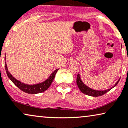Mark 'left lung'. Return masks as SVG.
Masks as SVG:
<instances>
[{
  "label": "left lung",
  "mask_w": 128,
  "mask_h": 128,
  "mask_svg": "<svg viewBox=\"0 0 128 128\" xmlns=\"http://www.w3.org/2000/svg\"><path fill=\"white\" fill-rule=\"evenodd\" d=\"M119 80H120V78L118 80V82L115 83V84H114L112 87H111L110 88H109V89L105 90H96L92 89L90 87H88L83 82V81L82 80V79H81L80 74L78 73L77 74V84L78 86V87L79 88V89L80 90V91L83 93L85 94L93 97H98L102 96L104 94L107 93L108 92L110 91V90L112 88H114V87H115L118 84V83H119Z\"/></svg>",
  "instance_id": "left-lung-1"
}]
</instances>
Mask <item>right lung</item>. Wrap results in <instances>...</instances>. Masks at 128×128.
<instances>
[{"instance_id":"right-lung-1","label":"right lung","mask_w":128,"mask_h":128,"mask_svg":"<svg viewBox=\"0 0 128 128\" xmlns=\"http://www.w3.org/2000/svg\"><path fill=\"white\" fill-rule=\"evenodd\" d=\"M4 60L6 61V54L5 56H4ZM4 65H5L6 74H7L9 79L12 81L16 86L18 87L19 89L28 94H38L45 92V90H47L54 80L56 72L59 70V68H58L54 70L49 76V77L46 80H45L44 82H41L40 83L34 84H27L22 83L20 81L18 80L10 73V72L8 70L6 61L4 62Z\"/></svg>"}]
</instances>
